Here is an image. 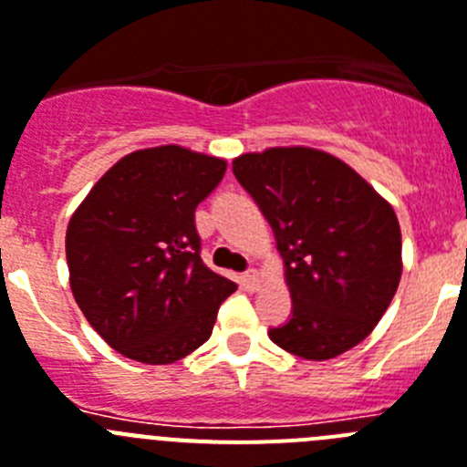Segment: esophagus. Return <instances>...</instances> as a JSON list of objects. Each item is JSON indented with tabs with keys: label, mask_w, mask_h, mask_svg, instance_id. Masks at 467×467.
<instances>
[{
	"label": "esophagus",
	"mask_w": 467,
	"mask_h": 467,
	"mask_svg": "<svg viewBox=\"0 0 467 467\" xmlns=\"http://www.w3.org/2000/svg\"><path fill=\"white\" fill-rule=\"evenodd\" d=\"M239 284H242V286L249 291L258 289V284H261V273H258L256 267H251V270H246V273L239 275Z\"/></svg>",
	"instance_id": "obj_1"
}]
</instances>
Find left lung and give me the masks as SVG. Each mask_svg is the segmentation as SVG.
Listing matches in <instances>:
<instances>
[{
  "mask_svg": "<svg viewBox=\"0 0 467 467\" xmlns=\"http://www.w3.org/2000/svg\"><path fill=\"white\" fill-rule=\"evenodd\" d=\"M239 185L273 228L291 317L273 343L324 362L367 338L402 277L395 211L346 161L312 148H270L233 161Z\"/></svg>",
  "mask_w": 467,
  "mask_h": 467,
  "instance_id": "left-lung-1",
  "label": "left lung"
}]
</instances>
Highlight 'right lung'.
Masks as SVG:
<instances>
[{
  "label": "right lung",
  "mask_w": 467,
  "mask_h": 467,
  "mask_svg": "<svg viewBox=\"0 0 467 467\" xmlns=\"http://www.w3.org/2000/svg\"><path fill=\"white\" fill-rule=\"evenodd\" d=\"M228 164L178 145L121 157L70 218L65 256L75 301L129 359L171 364L206 343L237 286L202 261L194 209Z\"/></svg>",
  "instance_id": "right-lung-1"
}]
</instances>
